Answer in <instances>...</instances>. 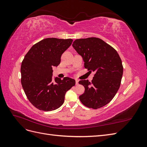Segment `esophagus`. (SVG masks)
<instances>
[{"instance_id": "esophagus-1", "label": "esophagus", "mask_w": 147, "mask_h": 147, "mask_svg": "<svg viewBox=\"0 0 147 147\" xmlns=\"http://www.w3.org/2000/svg\"><path fill=\"white\" fill-rule=\"evenodd\" d=\"M75 84H76V85L78 84V80H75Z\"/></svg>"}]
</instances>
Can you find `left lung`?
Returning a JSON list of instances; mask_svg holds the SVG:
<instances>
[{
	"label": "left lung",
	"instance_id": "left-lung-1",
	"mask_svg": "<svg viewBox=\"0 0 147 147\" xmlns=\"http://www.w3.org/2000/svg\"><path fill=\"white\" fill-rule=\"evenodd\" d=\"M72 47L83 57L84 68L95 72L91 82L88 80L79 82L85 89L79 99L87 107H102L119 90L123 73L121 59L112 47L99 38L77 39Z\"/></svg>",
	"mask_w": 147,
	"mask_h": 147
}]
</instances>
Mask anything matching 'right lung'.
Wrapping results in <instances>:
<instances>
[{"instance_id":"1","label":"right lung","mask_w":147,"mask_h":147,"mask_svg":"<svg viewBox=\"0 0 147 147\" xmlns=\"http://www.w3.org/2000/svg\"><path fill=\"white\" fill-rule=\"evenodd\" d=\"M72 42L70 38H45L31 47L22 61V86L30 103L40 110L60 107L66 92L75 86V80L69 77L52 78L53 67L60 64L61 55Z\"/></svg>"}]
</instances>
